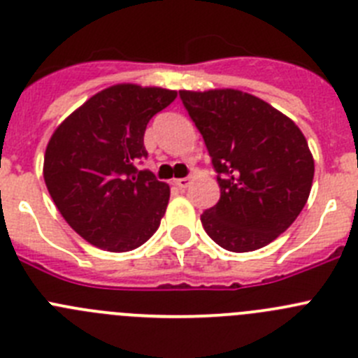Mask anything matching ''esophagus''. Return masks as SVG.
Wrapping results in <instances>:
<instances>
[{
	"mask_svg": "<svg viewBox=\"0 0 358 358\" xmlns=\"http://www.w3.org/2000/svg\"><path fill=\"white\" fill-rule=\"evenodd\" d=\"M190 183H192V180H190V178H176L175 180V185L180 187V189H187Z\"/></svg>",
	"mask_w": 358,
	"mask_h": 358,
	"instance_id": "obj_1",
	"label": "esophagus"
}]
</instances>
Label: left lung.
Wrapping results in <instances>:
<instances>
[{
    "label": "left lung",
    "instance_id": "8db88e82",
    "mask_svg": "<svg viewBox=\"0 0 358 358\" xmlns=\"http://www.w3.org/2000/svg\"><path fill=\"white\" fill-rule=\"evenodd\" d=\"M212 157L220 199L203 212L210 238L231 252L262 249L285 233L309 198L315 160L302 130L240 90L180 92Z\"/></svg>",
    "mask_w": 358,
    "mask_h": 358
}]
</instances>
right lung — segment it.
Segmentation results:
<instances>
[{
	"instance_id": "right-lung-1",
	"label": "right lung",
	"mask_w": 358,
	"mask_h": 358,
	"mask_svg": "<svg viewBox=\"0 0 358 358\" xmlns=\"http://www.w3.org/2000/svg\"><path fill=\"white\" fill-rule=\"evenodd\" d=\"M176 92L115 85L59 123L43 157V180L56 208L86 242L111 252L143 245L160 224L169 185L136 168L150 120Z\"/></svg>"
}]
</instances>
